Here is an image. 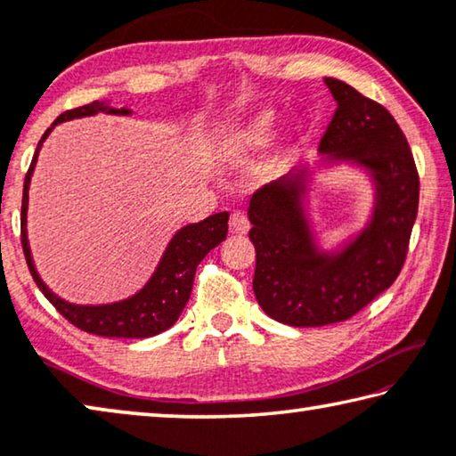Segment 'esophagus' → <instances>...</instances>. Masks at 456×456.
<instances>
[{"instance_id":"1","label":"esophagus","mask_w":456,"mask_h":456,"mask_svg":"<svg viewBox=\"0 0 456 456\" xmlns=\"http://www.w3.org/2000/svg\"><path fill=\"white\" fill-rule=\"evenodd\" d=\"M229 231H231V233H235V235H246L248 231H249L248 216L243 215V213H240V210L231 215V219H229Z\"/></svg>"}]
</instances>
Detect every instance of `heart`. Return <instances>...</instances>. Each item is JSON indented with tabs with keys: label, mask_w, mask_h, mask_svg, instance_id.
Returning <instances> with one entry per match:
<instances>
[{
	"label": "heart",
	"mask_w": 456,
	"mask_h": 456,
	"mask_svg": "<svg viewBox=\"0 0 456 456\" xmlns=\"http://www.w3.org/2000/svg\"><path fill=\"white\" fill-rule=\"evenodd\" d=\"M281 117L274 110H262L235 131L223 137L219 149L225 155H249L270 145L278 131Z\"/></svg>",
	"instance_id": "obj_1"
}]
</instances>
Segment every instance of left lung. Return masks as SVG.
<instances>
[{"instance_id":"obj_1","label":"left lung","mask_w":456,"mask_h":456,"mask_svg":"<svg viewBox=\"0 0 456 456\" xmlns=\"http://www.w3.org/2000/svg\"><path fill=\"white\" fill-rule=\"evenodd\" d=\"M338 102L319 142L325 161H350L375 182L370 223L342 251H322L305 215L307 167L256 190L249 240L254 295L276 322L319 328L346 322L395 282L418 216L419 178L411 149L389 110L344 81L325 77Z\"/></svg>"}]
</instances>
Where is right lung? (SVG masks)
<instances>
[{"mask_svg": "<svg viewBox=\"0 0 456 456\" xmlns=\"http://www.w3.org/2000/svg\"><path fill=\"white\" fill-rule=\"evenodd\" d=\"M118 114V117H128V108H112L108 102H92V104L73 108L57 117L51 128H46L43 139L38 141L37 153H34L32 163L28 167L24 180V194H22V249L26 256V264L37 282V287L43 290V295L49 298L54 309L63 315L67 322L76 328L87 331L94 336L104 338H151L178 322L182 309L186 307L190 293H192L196 266L202 262L210 249H215L227 237V221L229 213H216L207 216L205 221L192 223V225L182 227L178 233L172 237L163 251L161 260L155 268L153 276L149 278L145 287L137 295L125 298V301L110 303V305H73L57 297L46 284L40 281L37 268H34L30 246H28V231H26V213H28V188L30 178L37 166L38 151L43 147L45 139L49 137L51 131L59 122L94 117V114Z\"/></svg>", "mask_w": 456, "mask_h": 456, "instance_id": "obj_1", "label": "right lung"}]
</instances>
